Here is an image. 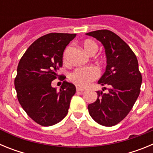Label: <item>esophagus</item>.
<instances>
[{
  "instance_id": "1",
  "label": "esophagus",
  "mask_w": 153,
  "mask_h": 153,
  "mask_svg": "<svg viewBox=\"0 0 153 153\" xmlns=\"http://www.w3.org/2000/svg\"><path fill=\"white\" fill-rule=\"evenodd\" d=\"M84 91V90L82 88H79V87H76V92H79V93H83Z\"/></svg>"
}]
</instances>
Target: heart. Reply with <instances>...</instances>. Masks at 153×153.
<instances>
[{
  "mask_svg": "<svg viewBox=\"0 0 153 153\" xmlns=\"http://www.w3.org/2000/svg\"><path fill=\"white\" fill-rule=\"evenodd\" d=\"M83 48L89 54L93 55L98 51V45L95 41L92 40H86L83 42ZM70 46L65 49L63 52V60H67V56L68 51L70 50ZM99 71L97 69L92 66L89 67H83L76 68L73 71L69 76V79L76 86L86 88L91 84L92 82L98 78Z\"/></svg>",
  "mask_w": 153,
  "mask_h": 153,
  "instance_id": "1",
  "label": "heart"
}]
</instances>
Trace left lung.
Here are the masks:
<instances>
[{"label": "left lung", "instance_id": "8db88e82", "mask_svg": "<svg viewBox=\"0 0 153 153\" xmlns=\"http://www.w3.org/2000/svg\"><path fill=\"white\" fill-rule=\"evenodd\" d=\"M100 41L106 56V71L98 81L108 86L106 93L97 91V100L88 105L89 113L97 123L113 126L121 122L140 95L142 75L136 55L118 35L108 30L86 33ZM106 90V87H104Z\"/></svg>", "mask_w": 153, "mask_h": 153}]
</instances>
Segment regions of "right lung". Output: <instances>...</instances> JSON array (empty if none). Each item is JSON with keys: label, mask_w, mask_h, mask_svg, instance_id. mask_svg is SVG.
Wrapping results in <instances>:
<instances>
[{"label": "right lung", "mask_w": 153, "mask_h": 153, "mask_svg": "<svg viewBox=\"0 0 153 153\" xmlns=\"http://www.w3.org/2000/svg\"><path fill=\"white\" fill-rule=\"evenodd\" d=\"M76 33H51L40 36L21 57L14 79L18 101L36 123L50 126L58 123L68 113L71 98L76 93L73 83L64 80L60 91L51 86L63 66L65 48Z\"/></svg>", "instance_id": "right-lung-1"}]
</instances>
